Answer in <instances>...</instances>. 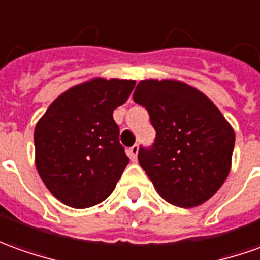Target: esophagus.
<instances>
[{
	"mask_svg": "<svg viewBox=\"0 0 260 260\" xmlns=\"http://www.w3.org/2000/svg\"><path fill=\"white\" fill-rule=\"evenodd\" d=\"M128 157H130V160L132 161H137V153H139V146L137 144H134L133 147L128 148Z\"/></svg>",
	"mask_w": 260,
	"mask_h": 260,
	"instance_id": "1",
	"label": "esophagus"
}]
</instances>
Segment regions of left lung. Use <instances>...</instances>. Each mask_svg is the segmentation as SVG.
Wrapping results in <instances>:
<instances>
[{
    "instance_id": "1",
    "label": "left lung",
    "mask_w": 260,
    "mask_h": 260,
    "mask_svg": "<svg viewBox=\"0 0 260 260\" xmlns=\"http://www.w3.org/2000/svg\"><path fill=\"white\" fill-rule=\"evenodd\" d=\"M155 130L139 162L170 204L191 208L209 200L226 180L235 133L218 107L195 87L177 80H141L133 94Z\"/></svg>"
}]
</instances>
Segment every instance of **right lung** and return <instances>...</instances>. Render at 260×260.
<instances>
[{
    "instance_id": "1",
    "label": "right lung",
    "mask_w": 260,
    "mask_h": 260,
    "mask_svg": "<svg viewBox=\"0 0 260 260\" xmlns=\"http://www.w3.org/2000/svg\"><path fill=\"white\" fill-rule=\"evenodd\" d=\"M134 80L93 79L62 93L34 133L35 164L46 188L73 208H89L112 194L128 164L113 120Z\"/></svg>"
}]
</instances>
